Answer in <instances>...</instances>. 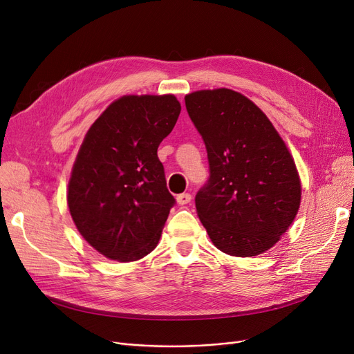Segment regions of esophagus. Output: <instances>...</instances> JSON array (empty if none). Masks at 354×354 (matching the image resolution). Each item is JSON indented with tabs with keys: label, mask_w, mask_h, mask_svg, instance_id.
Masks as SVG:
<instances>
[{
	"label": "esophagus",
	"mask_w": 354,
	"mask_h": 354,
	"mask_svg": "<svg viewBox=\"0 0 354 354\" xmlns=\"http://www.w3.org/2000/svg\"><path fill=\"white\" fill-rule=\"evenodd\" d=\"M191 199H192V195H191V194H187V192L179 194V195L176 196V202L179 203V205H185V203L191 202Z\"/></svg>",
	"instance_id": "1"
}]
</instances>
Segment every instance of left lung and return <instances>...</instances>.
Instances as JSON below:
<instances>
[{
    "instance_id": "obj_1",
    "label": "left lung",
    "mask_w": 354,
    "mask_h": 354,
    "mask_svg": "<svg viewBox=\"0 0 354 354\" xmlns=\"http://www.w3.org/2000/svg\"><path fill=\"white\" fill-rule=\"evenodd\" d=\"M203 139L209 179L195 205L214 245L254 257L275 245L299 212L301 183L294 159L264 111L230 88L185 96Z\"/></svg>"
}]
</instances>
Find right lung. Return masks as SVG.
Wrapping results in <instances>:
<instances>
[{
	"mask_svg": "<svg viewBox=\"0 0 354 354\" xmlns=\"http://www.w3.org/2000/svg\"><path fill=\"white\" fill-rule=\"evenodd\" d=\"M179 113L174 95L123 96L86 133L67 203L82 236L106 258L136 261L156 248L175 205L158 147Z\"/></svg>",
	"mask_w": 354,
	"mask_h": 354,
	"instance_id": "add662e5",
	"label": "right lung"
}]
</instances>
